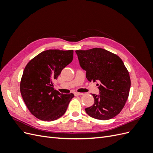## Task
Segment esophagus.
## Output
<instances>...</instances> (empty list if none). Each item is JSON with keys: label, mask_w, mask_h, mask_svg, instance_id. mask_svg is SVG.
<instances>
[{"label": "esophagus", "mask_w": 153, "mask_h": 153, "mask_svg": "<svg viewBox=\"0 0 153 153\" xmlns=\"http://www.w3.org/2000/svg\"><path fill=\"white\" fill-rule=\"evenodd\" d=\"M82 94H83V93H82V92H75V96H81Z\"/></svg>", "instance_id": "1"}]
</instances>
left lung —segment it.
<instances>
[{
	"instance_id": "left-lung-1",
	"label": "left lung",
	"mask_w": 153,
	"mask_h": 153,
	"mask_svg": "<svg viewBox=\"0 0 153 153\" xmlns=\"http://www.w3.org/2000/svg\"><path fill=\"white\" fill-rule=\"evenodd\" d=\"M89 82L98 81L100 95L92 94L94 105L86 113L99 120H108L118 115L128 98L131 80L127 68L118 55L103 48L75 51Z\"/></svg>"
}]
</instances>
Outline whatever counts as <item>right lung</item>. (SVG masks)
I'll return each instance as SVG.
<instances>
[{
    "instance_id": "1",
    "label": "right lung",
    "mask_w": 153,
    "mask_h": 153,
    "mask_svg": "<svg viewBox=\"0 0 153 153\" xmlns=\"http://www.w3.org/2000/svg\"><path fill=\"white\" fill-rule=\"evenodd\" d=\"M73 59V50H48L26 65L20 81V92L27 108L36 118L52 121L66 112L75 96L55 90L53 80Z\"/></svg>"
}]
</instances>
